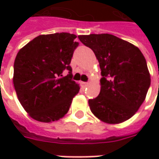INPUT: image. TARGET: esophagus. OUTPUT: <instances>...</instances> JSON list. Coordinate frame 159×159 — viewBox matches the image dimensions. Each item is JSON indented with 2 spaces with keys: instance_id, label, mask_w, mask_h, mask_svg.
<instances>
[{
  "instance_id": "34e87169",
  "label": "esophagus",
  "mask_w": 159,
  "mask_h": 159,
  "mask_svg": "<svg viewBox=\"0 0 159 159\" xmlns=\"http://www.w3.org/2000/svg\"><path fill=\"white\" fill-rule=\"evenodd\" d=\"M83 86H85V87H88L89 85V82H82Z\"/></svg>"
}]
</instances>
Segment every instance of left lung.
Returning a JSON list of instances; mask_svg holds the SVG:
<instances>
[{
    "label": "left lung",
    "instance_id": "obj_1",
    "mask_svg": "<svg viewBox=\"0 0 159 159\" xmlns=\"http://www.w3.org/2000/svg\"><path fill=\"white\" fill-rule=\"evenodd\" d=\"M101 68V91L89 99L91 111L102 121L119 124L129 119L143 102L150 86L145 57L137 47L112 34L80 35Z\"/></svg>",
    "mask_w": 159,
    "mask_h": 159
}]
</instances>
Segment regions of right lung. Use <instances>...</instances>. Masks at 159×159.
I'll use <instances>...</instances> for the list:
<instances>
[{
    "mask_svg": "<svg viewBox=\"0 0 159 159\" xmlns=\"http://www.w3.org/2000/svg\"><path fill=\"white\" fill-rule=\"evenodd\" d=\"M68 33L40 35L18 51L13 83L24 109L40 122L63 118L80 86L72 80L70 60L79 43ZM64 70L68 74L64 76Z\"/></svg>",
    "mask_w": 159,
    "mask_h": 159,
    "instance_id": "obj_1",
    "label": "right lung"
}]
</instances>
